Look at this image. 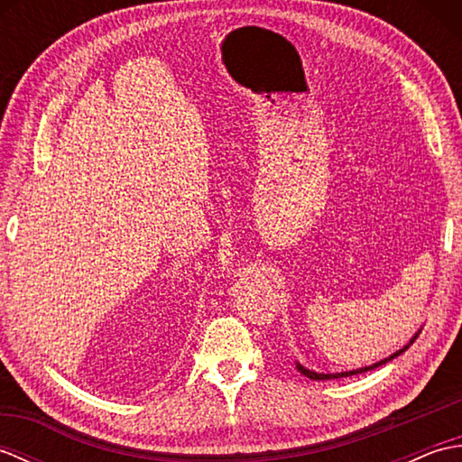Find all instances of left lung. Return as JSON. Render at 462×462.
<instances>
[{
  "label": "left lung",
  "mask_w": 462,
  "mask_h": 462,
  "mask_svg": "<svg viewBox=\"0 0 462 462\" xmlns=\"http://www.w3.org/2000/svg\"><path fill=\"white\" fill-rule=\"evenodd\" d=\"M419 333H420V329L415 333L413 337H411V341L407 343V346H403V347H401L399 351H395L393 356H389V357H385V359H381V361H377V363H373V365H365V367L351 369V371H341V373H318V371H311V369H308V367H303L300 361H296V369L301 373V375H306V377H308V379H311V381H328V379H341V377H351V375H357V373H365V371H371V369H377L379 365H385L387 361H391V359L399 357L401 353L407 351L411 346H413V341L419 337Z\"/></svg>",
  "instance_id": "8db88e82"
}]
</instances>
